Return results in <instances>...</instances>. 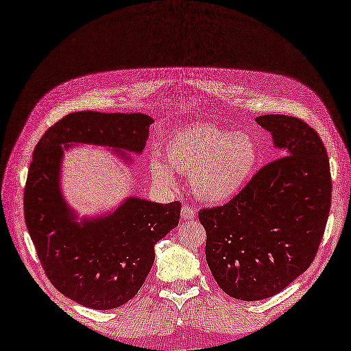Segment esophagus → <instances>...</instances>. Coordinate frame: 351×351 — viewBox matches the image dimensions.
I'll use <instances>...</instances> for the list:
<instances>
[{
    "label": "esophagus",
    "mask_w": 351,
    "mask_h": 351,
    "mask_svg": "<svg viewBox=\"0 0 351 351\" xmlns=\"http://www.w3.org/2000/svg\"><path fill=\"white\" fill-rule=\"evenodd\" d=\"M181 217L182 220H191L196 217V210L190 205H182L181 208Z\"/></svg>",
    "instance_id": "esophagus-1"
}]
</instances>
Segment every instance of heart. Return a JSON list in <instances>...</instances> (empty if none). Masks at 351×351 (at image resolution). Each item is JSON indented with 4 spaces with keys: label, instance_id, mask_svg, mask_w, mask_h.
Returning <instances> with one entry per match:
<instances>
[{
    "label": "heart",
    "instance_id": "1",
    "mask_svg": "<svg viewBox=\"0 0 351 351\" xmlns=\"http://www.w3.org/2000/svg\"><path fill=\"white\" fill-rule=\"evenodd\" d=\"M259 161L255 138L213 125H193L173 134L167 141L166 158L151 155V173L164 185L175 182L173 170L190 178L195 195L211 204L235 197L252 176Z\"/></svg>",
    "mask_w": 351,
    "mask_h": 351
}]
</instances>
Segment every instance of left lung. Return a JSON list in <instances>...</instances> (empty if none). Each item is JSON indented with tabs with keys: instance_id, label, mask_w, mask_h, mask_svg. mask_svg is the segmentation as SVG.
I'll return each mask as SVG.
<instances>
[{
	"instance_id": "8db88e82",
	"label": "left lung",
	"mask_w": 351,
	"mask_h": 351,
	"mask_svg": "<svg viewBox=\"0 0 351 351\" xmlns=\"http://www.w3.org/2000/svg\"><path fill=\"white\" fill-rule=\"evenodd\" d=\"M256 122L271 132L282 156L261 167L228 204L199 211L215 282L245 302L280 293L308 270L332 204L329 156L318 132L285 114Z\"/></svg>"
}]
</instances>
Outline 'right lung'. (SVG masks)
I'll return each instance as SVG.
<instances>
[{
  "label": "right lung",
  "mask_w": 351,
  "mask_h": 351,
  "mask_svg": "<svg viewBox=\"0 0 351 351\" xmlns=\"http://www.w3.org/2000/svg\"><path fill=\"white\" fill-rule=\"evenodd\" d=\"M151 123L141 113L78 111L52 125L36 145L24 191L25 225L49 282L83 306L114 309L138 293L152 268L155 244L180 223L181 202L131 197L107 217L78 225L58 189L62 145L138 154Z\"/></svg>",
  "instance_id": "right-lung-1"
}]
</instances>
